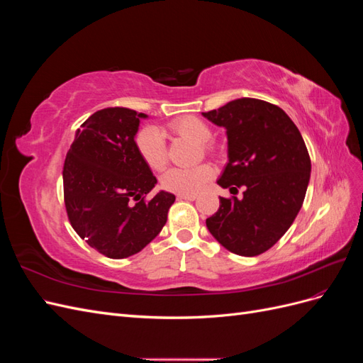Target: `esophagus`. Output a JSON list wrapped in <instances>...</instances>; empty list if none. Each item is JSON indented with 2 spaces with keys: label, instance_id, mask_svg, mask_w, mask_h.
<instances>
[{
  "label": "esophagus",
  "instance_id": "1",
  "mask_svg": "<svg viewBox=\"0 0 363 363\" xmlns=\"http://www.w3.org/2000/svg\"><path fill=\"white\" fill-rule=\"evenodd\" d=\"M177 200H189V201H194V200H196V195H195V194H179V195H177Z\"/></svg>",
  "mask_w": 363,
  "mask_h": 363
}]
</instances>
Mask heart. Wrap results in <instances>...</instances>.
Masks as SVG:
<instances>
[{
    "label": "heart",
    "mask_w": 363,
    "mask_h": 363,
    "mask_svg": "<svg viewBox=\"0 0 363 363\" xmlns=\"http://www.w3.org/2000/svg\"><path fill=\"white\" fill-rule=\"evenodd\" d=\"M169 128L175 135L189 139L195 144L204 145L203 150L211 152L206 144L212 139V130L204 121L195 116H183L172 121ZM135 145L138 155L144 160L152 171H160L167 164V145L162 131L155 127L148 125L140 128L135 138ZM213 177V169L208 164H199V167L180 169L172 168L162 175L160 183L162 188L175 194H196L200 192L207 182Z\"/></svg>",
    "instance_id": "1"
}]
</instances>
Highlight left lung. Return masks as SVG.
<instances>
[{
    "label": "left lung",
    "instance_id": "left-lung-1",
    "mask_svg": "<svg viewBox=\"0 0 363 363\" xmlns=\"http://www.w3.org/2000/svg\"><path fill=\"white\" fill-rule=\"evenodd\" d=\"M203 116L227 135L228 163L218 184L230 192L245 189L242 199L221 196L206 225L228 251L259 256L300 212L311 180L309 152L292 119L271 103L239 98Z\"/></svg>",
    "mask_w": 363,
    "mask_h": 363
}]
</instances>
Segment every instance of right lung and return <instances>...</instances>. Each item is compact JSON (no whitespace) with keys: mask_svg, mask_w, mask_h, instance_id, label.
<instances>
[{"mask_svg":"<svg viewBox=\"0 0 363 363\" xmlns=\"http://www.w3.org/2000/svg\"><path fill=\"white\" fill-rule=\"evenodd\" d=\"M145 113L125 107L95 112L75 131L65 159L63 195L72 228L111 259L139 252L167 223L175 195L157 192V180L140 159L135 136ZM135 203H133V201Z\"/></svg>","mask_w":363,"mask_h":363,"instance_id":"right-lung-1","label":"right lung"}]
</instances>
